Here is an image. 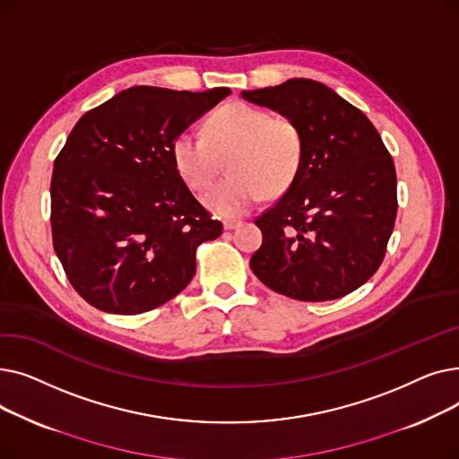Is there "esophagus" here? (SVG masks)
<instances>
[{
  "label": "esophagus",
  "instance_id": "1",
  "mask_svg": "<svg viewBox=\"0 0 459 459\" xmlns=\"http://www.w3.org/2000/svg\"><path fill=\"white\" fill-rule=\"evenodd\" d=\"M239 223H242V221H238V220H225V221H223V229H225V230H232V229L239 227Z\"/></svg>",
  "mask_w": 459,
  "mask_h": 459
}]
</instances>
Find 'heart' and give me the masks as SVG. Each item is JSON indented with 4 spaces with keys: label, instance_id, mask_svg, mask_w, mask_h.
Here are the masks:
<instances>
[{
    "label": "heart",
    "instance_id": "b5f03b06",
    "mask_svg": "<svg viewBox=\"0 0 459 459\" xmlns=\"http://www.w3.org/2000/svg\"><path fill=\"white\" fill-rule=\"evenodd\" d=\"M227 158L229 177L204 193V204L221 217H236L256 206L266 189L284 191L303 163L305 137L296 120L273 117L249 104H230L217 109L206 126L180 132L171 156L180 178L195 191H203L220 169V156Z\"/></svg>",
    "mask_w": 459,
    "mask_h": 459
}]
</instances>
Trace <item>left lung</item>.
Segmentation results:
<instances>
[{
	"instance_id": "1",
	"label": "left lung",
	"mask_w": 459,
	"mask_h": 459,
	"mask_svg": "<svg viewBox=\"0 0 459 459\" xmlns=\"http://www.w3.org/2000/svg\"><path fill=\"white\" fill-rule=\"evenodd\" d=\"M242 99L296 120L303 163L284 195L256 217L253 273L299 301L339 299L383 262L396 220V171L363 111L327 85L294 78Z\"/></svg>"
}]
</instances>
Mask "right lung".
I'll return each instance as SVG.
<instances>
[{"mask_svg": "<svg viewBox=\"0 0 459 459\" xmlns=\"http://www.w3.org/2000/svg\"><path fill=\"white\" fill-rule=\"evenodd\" d=\"M230 94L137 85L87 111L54 161V249L74 290L111 315L180 294L195 251L221 236L177 173L175 137Z\"/></svg>", "mask_w": 459, "mask_h": 459, "instance_id": "1", "label": "right lung"}]
</instances>
